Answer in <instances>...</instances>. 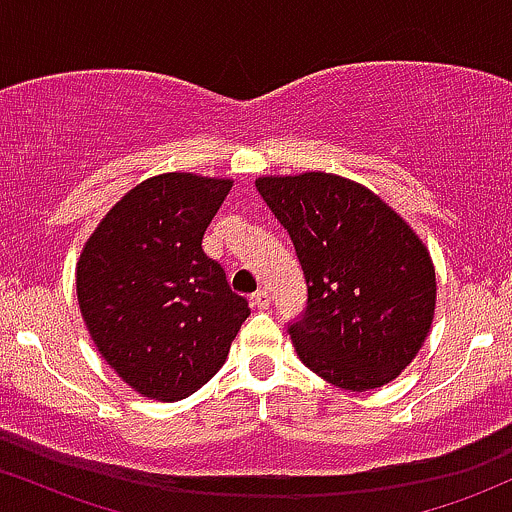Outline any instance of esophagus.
Returning a JSON list of instances; mask_svg holds the SVG:
<instances>
[{"label": "esophagus", "mask_w": 512, "mask_h": 512, "mask_svg": "<svg viewBox=\"0 0 512 512\" xmlns=\"http://www.w3.org/2000/svg\"><path fill=\"white\" fill-rule=\"evenodd\" d=\"M251 304H254L256 309H261V312H266V309H271V295H268L266 290H258L254 292V297H251Z\"/></svg>", "instance_id": "1"}]
</instances>
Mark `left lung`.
Wrapping results in <instances>:
<instances>
[{"mask_svg": "<svg viewBox=\"0 0 512 512\" xmlns=\"http://www.w3.org/2000/svg\"><path fill=\"white\" fill-rule=\"evenodd\" d=\"M256 188L307 280V309L287 326L302 363L350 392L396 380L433 326L438 283L428 246L358 181L304 171L258 176Z\"/></svg>", "mask_w": 512, "mask_h": 512, "instance_id": "1", "label": "left lung"}]
</instances>
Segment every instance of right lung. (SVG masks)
<instances>
[{"mask_svg":"<svg viewBox=\"0 0 512 512\" xmlns=\"http://www.w3.org/2000/svg\"><path fill=\"white\" fill-rule=\"evenodd\" d=\"M232 179L159 174L106 212L77 261V302L101 358L137 394L179 401L225 365L251 314L205 256Z\"/></svg>","mask_w":512,"mask_h":512,"instance_id":"right-lung-1","label":"right lung"}]
</instances>
